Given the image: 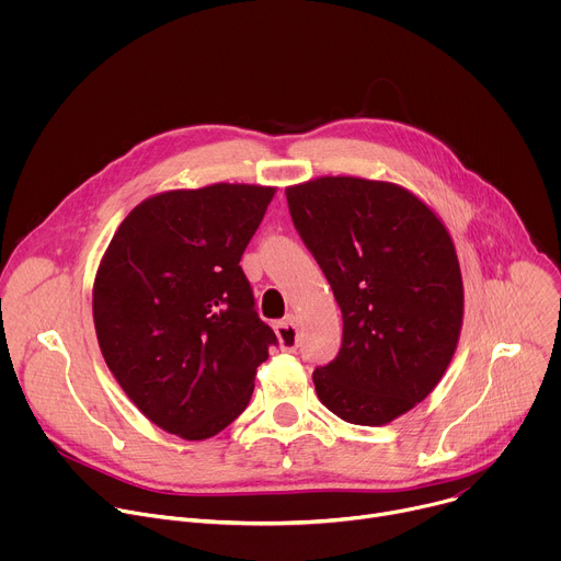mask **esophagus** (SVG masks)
Returning a JSON list of instances; mask_svg holds the SVG:
<instances>
[{
  "instance_id": "1",
  "label": "esophagus",
  "mask_w": 561,
  "mask_h": 561,
  "mask_svg": "<svg viewBox=\"0 0 561 561\" xmlns=\"http://www.w3.org/2000/svg\"><path fill=\"white\" fill-rule=\"evenodd\" d=\"M275 333H277L282 351H295L297 348V322H295L293 314L279 319V322L275 324Z\"/></svg>"
}]
</instances>
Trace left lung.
I'll return each instance as SVG.
<instances>
[{
  "label": "left lung",
  "mask_w": 561,
  "mask_h": 561,
  "mask_svg": "<svg viewBox=\"0 0 561 561\" xmlns=\"http://www.w3.org/2000/svg\"><path fill=\"white\" fill-rule=\"evenodd\" d=\"M306 249L342 308L337 357L312 373L344 422L381 426L437 386L457 348L463 286L453 239L407 188L319 178L286 188Z\"/></svg>",
  "instance_id": "8db88e82"
}]
</instances>
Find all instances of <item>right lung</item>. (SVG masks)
<instances>
[{"label":"right lung","instance_id":"1","mask_svg":"<svg viewBox=\"0 0 561 561\" xmlns=\"http://www.w3.org/2000/svg\"><path fill=\"white\" fill-rule=\"evenodd\" d=\"M273 195L249 184L154 195L128 213L102 257V355L130 402L184 439L213 437L242 415L277 346L239 266Z\"/></svg>","mask_w":561,"mask_h":561}]
</instances>
